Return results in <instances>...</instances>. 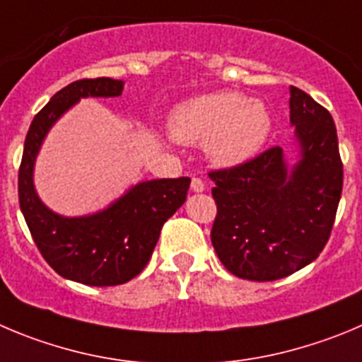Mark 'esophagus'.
Here are the masks:
<instances>
[{"mask_svg":"<svg viewBox=\"0 0 362 362\" xmlns=\"http://www.w3.org/2000/svg\"><path fill=\"white\" fill-rule=\"evenodd\" d=\"M191 189L194 192H204L205 191V184L202 178H192L191 180Z\"/></svg>","mask_w":362,"mask_h":362,"instance_id":"34e87169","label":"esophagus"}]
</instances>
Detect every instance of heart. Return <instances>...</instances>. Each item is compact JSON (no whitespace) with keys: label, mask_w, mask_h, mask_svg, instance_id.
Segmentation results:
<instances>
[{"label":"heart","mask_w":362,"mask_h":362,"mask_svg":"<svg viewBox=\"0 0 362 362\" xmlns=\"http://www.w3.org/2000/svg\"><path fill=\"white\" fill-rule=\"evenodd\" d=\"M273 128L268 105L232 90L184 101L171 112L170 134L184 144L207 143L214 164L234 168L253 158Z\"/></svg>","instance_id":"1"}]
</instances>
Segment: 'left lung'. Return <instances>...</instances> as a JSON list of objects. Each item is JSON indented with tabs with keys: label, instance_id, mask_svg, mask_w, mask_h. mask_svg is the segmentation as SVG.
Listing matches in <instances>:
<instances>
[{
	"label": "left lung",
	"instance_id": "left-lung-1",
	"mask_svg": "<svg viewBox=\"0 0 362 362\" xmlns=\"http://www.w3.org/2000/svg\"><path fill=\"white\" fill-rule=\"evenodd\" d=\"M289 121L298 160L280 146L230 170L211 171L218 216L211 239L223 266L239 279H284L318 257L330 238L343 162L332 116L298 87H289Z\"/></svg>",
	"mask_w": 362,
	"mask_h": 362
}]
</instances>
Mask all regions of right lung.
<instances>
[{
    "label": "right lung",
    "mask_w": 362,
    "mask_h": 362,
    "mask_svg": "<svg viewBox=\"0 0 362 362\" xmlns=\"http://www.w3.org/2000/svg\"><path fill=\"white\" fill-rule=\"evenodd\" d=\"M123 80L86 78L60 89L33 117L19 168V205L37 248L60 276L86 286H117L139 275L160 228L184 205L191 178H160L132 185L123 197L89 216L67 218L42 204L33 165L53 124L82 98H116Z\"/></svg>",
    "instance_id": "right-lung-1"
}]
</instances>
